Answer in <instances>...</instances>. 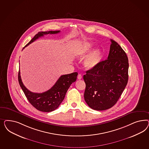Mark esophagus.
<instances>
[{
	"label": "esophagus",
	"mask_w": 149,
	"mask_h": 149,
	"mask_svg": "<svg viewBox=\"0 0 149 149\" xmlns=\"http://www.w3.org/2000/svg\"><path fill=\"white\" fill-rule=\"evenodd\" d=\"M77 79H79V80H80L82 79V75H81V74H79L78 75V76H77Z\"/></svg>",
	"instance_id": "1"
}]
</instances>
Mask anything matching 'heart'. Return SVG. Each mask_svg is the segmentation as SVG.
<instances>
[{
	"mask_svg": "<svg viewBox=\"0 0 149 149\" xmlns=\"http://www.w3.org/2000/svg\"><path fill=\"white\" fill-rule=\"evenodd\" d=\"M94 46L92 42H87L81 45L77 51V54L78 57L82 58L88 56L92 50ZM102 59V52L99 49L93 51L89 54L84 61V65L87 69H92L99 64Z\"/></svg>",
	"mask_w": 149,
	"mask_h": 149,
	"instance_id": "obj_1",
	"label": "heart"
}]
</instances>
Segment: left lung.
Segmentation results:
<instances>
[{"mask_svg": "<svg viewBox=\"0 0 149 149\" xmlns=\"http://www.w3.org/2000/svg\"><path fill=\"white\" fill-rule=\"evenodd\" d=\"M108 59L84 75V98L91 108L105 110L113 107L122 95L128 80V59L126 52L111 39Z\"/></svg>", "mask_w": 149, "mask_h": 149, "instance_id": "left-lung-1", "label": "left lung"}]
</instances>
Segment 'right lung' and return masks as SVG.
Listing matches in <instances>:
<instances>
[{
  "label": "right lung",
  "instance_id": "obj_1",
  "mask_svg": "<svg viewBox=\"0 0 149 149\" xmlns=\"http://www.w3.org/2000/svg\"><path fill=\"white\" fill-rule=\"evenodd\" d=\"M60 31L39 32L25 47L36 40L39 38L46 34H57ZM24 47H23V49ZM77 72L63 75L59 78L50 90L41 93H33L28 90L23 84L20 71L18 72V79L21 86L29 102L37 110L42 112H51L56 110L62 102L66 93L71 84L77 80Z\"/></svg>",
  "mask_w": 149,
  "mask_h": 149
}]
</instances>
